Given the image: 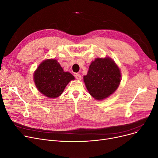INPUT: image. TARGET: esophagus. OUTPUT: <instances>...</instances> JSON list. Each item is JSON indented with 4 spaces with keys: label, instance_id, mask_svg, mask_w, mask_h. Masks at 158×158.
<instances>
[{
    "label": "esophagus",
    "instance_id": "esophagus-1",
    "mask_svg": "<svg viewBox=\"0 0 158 158\" xmlns=\"http://www.w3.org/2000/svg\"><path fill=\"white\" fill-rule=\"evenodd\" d=\"M75 77H76V79H77V80H81V76L79 73L75 74Z\"/></svg>",
    "mask_w": 158,
    "mask_h": 158
}]
</instances>
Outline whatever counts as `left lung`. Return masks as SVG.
Returning a JSON list of instances; mask_svg holds the SVG:
<instances>
[{
  "instance_id": "left-lung-1",
  "label": "left lung",
  "mask_w": 158,
  "mask_h": 158,
  "mask_svg": "<svg viewBox=\"0 0 158 158\" xmlns=\"http://www.w3.org/2000/svg\"><path fill=\"white\" fill-rule=\"evenodd\" d=\"M84 81L89 94L101 101L113 94L121 81L119 68L110 57L97 58L89 65Z\"/></svg>"
}]
</instances>
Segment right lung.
<instances>
[{
    "mask_svg": "<svg viewBox=\"0 0 158 158\" xmlns=\"http://www.w3.org/2000/svg\"><path fill=\"white\" fill-rule=\"evenodd\" d=\"M75 78L64 72L56 60H46L34 73L35 85L40 92L48 98H56L63 93L69 82Z\"/></svg>",
    "mask_w": 158,
    "mask_h": 158,
    "instance_id": "1",
    "label": "right lung"
}]
</instances>
